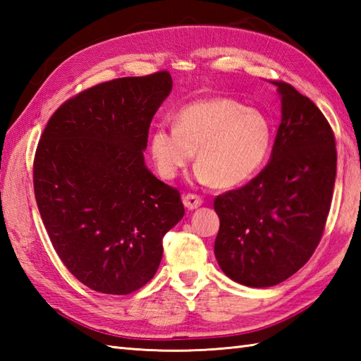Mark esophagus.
Wrapping results in <instances>:
<instances>
[{
	"label": "esophagus",
	"mask_w": 361,
	"mask_h": 361,
	"mask_svg": "<svg viewBox=\"0 0 361 361\" xmlns=\"http://www.w3.org/2000/svg\"><path fill=\"white\" fill-rule=\"evenodd\" d=\"M183 203H185L188 209H195L203 203V198L197 194H186L183 197Z\"/></svg>",
	"instance_id": "34e87169"
}]
</instances>
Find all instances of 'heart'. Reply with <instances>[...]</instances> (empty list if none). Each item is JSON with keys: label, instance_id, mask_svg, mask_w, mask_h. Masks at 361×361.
Wrapping results in <instances>:
<instances>
[{"label": "heart", "instance_id": "b5f03b06", "mask_svg": "<svg viewBox=\"0 0 361 361\" xmlns=\"http://www.w3.org/2000/svg\"><path fill=\"white\" fill-rule=\"evenodd\" d=\"M271 144L270 122L262 113L228 97L181 106L175 127L159 124L150 135L158 173L173 180L194 158L195 176L217 188L240 185L262 166Z\"/></svg>", "mask_w": 361, "mask_h": 361}]
</instances>
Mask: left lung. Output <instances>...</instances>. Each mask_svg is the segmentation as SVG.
Wrapping results in <instances>:
<instances>
[{"mask_svg": "<svg viewBox=\"0 0 361 361\" xmlns=\"http://www.w3.org/2000/svg\"><path fill=\"white\" fill-rule=\"evenodd\" d=\"M278 87L282 118L271 159L247 185L214 200L217 262L233 281L271 287L312 257L323 237L336 175L335 135L307 96Z\"/></svg>", "mask_w": 361, "mask_h": 361, "instance_id": "left-lung-1", "label": "left lung"}]
</instances>
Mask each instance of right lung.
<instances>
[{"instance_id":"obj_1","label":"right lung","mask_w":361,"mask_h":361,"mask_svg":"<svg viewBox=\"0 0 361 361\" xmlns=\"http://www.w3.org/2000/svg\"><path fill=\"white\" fill-rule=\"evenodd\" d=\"M172 90L169 71L99 83L52 114L34 158V192L54 250L75 279L128 295L155 276L163 237L185 216L142 150Z\"/></svg>"}]
</instances>
